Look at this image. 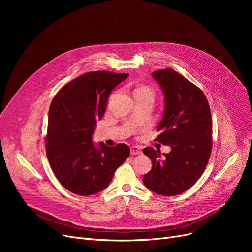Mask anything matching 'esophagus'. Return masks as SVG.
<instances>
[{
	"label": "esophagus",
	"mask_w": 252,
	"mask_h": 252,
	"mask_svg": "<svg viewBox=\"0 0 252 252\" xmlns=\"http://www.w3.org/2000/svg\"><path fill=\"white\" fill-rule=\"evenodd\" d=\"M130 154L131 155H140V154H142V150L138 146H131L130 147Z\"/></svg>",
	"instance_id": "esophagus-1"
}]
</instances>
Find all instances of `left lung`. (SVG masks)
Segmentation results:
<instances>
[{
    "label": "left lung",
    "mask_w": 252,
    "mask_h": 252,
    "mask_svg": "<svg viewBox=\"0 0 252 252\" xmlns=\"http://www.w3.org/2000/svg\"><path fill=\"white\" fill-rule=\"evenodd\" d=\"M164 96V111L156 141L170 146L169 153L147 147L143 153L152 169L143 177L149 190L175 196L191 188L203 174L213 146L210 108L203 92L173 69L152 72Z\"/></svg>",
    "instance_id": "obj_1"
}]
</instances>
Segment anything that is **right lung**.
<instances>
[{
    "label": "right lung",
    "instance_id": "right-lung-1",
    "mask_svg": "<svg viewBox=\"0 0 252 252\" xmlns=\"http://www.w3.org/2000/svg\"><path fill=\"white\" fill-rule=\"evenodd\" d=\"M127 76L111 71L85 73L65 85L51 103L47 157L62 186L74 194L89 196L108 187L129 155L126 144L108 147L92 141L109 94Z\"/></svg>",
    "mask_w": 252,
    "mask_h": 252
}]
</instances>
